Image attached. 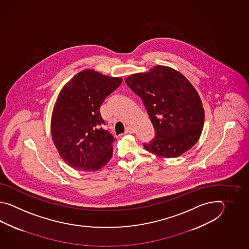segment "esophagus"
I'll return each mask as SVG.
<instances>
[{
    "instance_id": "esophagus-1",
    "label": "esophagus",
    "mask_w": 249,
    "mask_h": 249,
    "mask_svg": "<svg viewBox=\"0 0 249 249\" xmlns=\"http://www.w3.org/2000/svg\"><path fill=\"white\" fill-rule=\"evenodd\" d=\"M125 133H133V129L132 127L128 126L125 129Z\"/></svg>"
}]
</instances>
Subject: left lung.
<instances>
[{
    "label": "left lung",
    "mask_w": 249,
    "mask_h": 249,
    "mask_svg": "<svg viewBox=\"0 0 249 249\" xmlns=\"http://www.w3.org/2000/svg\"><path fill=\"white\" fill-rule=\"evenodd\" d=\"M143 101L156 135L145 149L161 159L177 158L191 149L201 135L205 111L194 86L179 71L155 66L125 79Z\"/></svg>",
    "instance_id": "8db88e82"
}]
</instances>
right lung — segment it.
Listing matches in <instances>:
<instances>
[{"instance_id":"1","label":"right lung","mask_w":249,"mask_h":249,"mask_svg":"<svg viewBox=\"0 0 249 249\" xmlns=\"http://www.w3.org/2000/svg\"><path fill=\"white\" fill-rule=\"evenodd\" d=\"M122 84L121 77L85 69L74 74L58 93L51 131L61 159L74 169L94 172L111 159L116 139L102 127L100 107Z\"/></svg>"}]
</instances>
